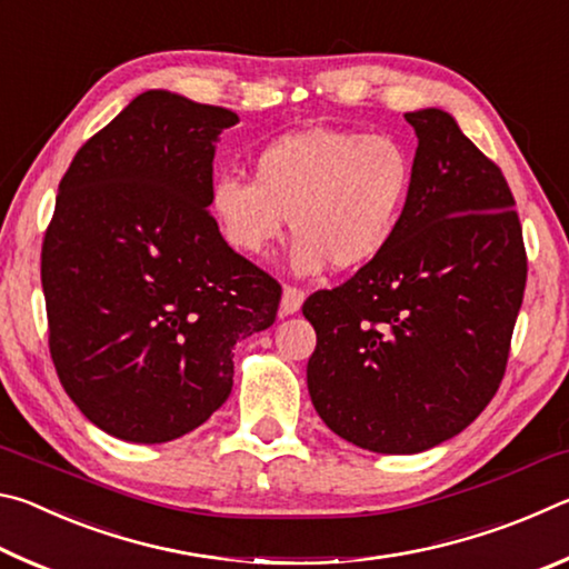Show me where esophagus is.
I'll use <instances>...</instances> for the list:
<instances>
[{
    "label": "esophagus",
    "instance_id": "34e87169",
    "mask_svg": "<svg viewBox=\"0 0 569 569\" xmlns=\"http://www.w3.org/2000/svg\"><path fill=\"white\" fill-rule=\"evenodd\" d=\"M303 298H306V293L301 291V288L286 286V288H283V296H281V313H283V316H293V313L301 311Z\"/></svg>",
    "mask_w": 569,
    "mask_h": 569
}]
</instances>
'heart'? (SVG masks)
<instances>
[{
    "label": "heart",
    "instance_id": "heart-1",
    "mask_svg": "<svg viewBox=\"0 0 569 569\" xmlns=\"http://www.w3.org/2000/svg\"><path fill=\"white\" fill-rule=\"evenodd\" d=\"M411 186L413 162L399 140L319 128L268 142L253 160V180L218 176L208 213L243 256H268L291 218L298 273H316L326 263L356 271L393 243Z\"/></svg>",
    "mask_w": 569,
    "mask_h": 569
}]
</instances>
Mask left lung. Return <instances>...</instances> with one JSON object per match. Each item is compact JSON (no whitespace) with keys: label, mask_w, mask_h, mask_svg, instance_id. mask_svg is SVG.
Returning <instances> with one entry per match:
<instances>
[{"label":"left lung","mask_w":569,"mask_h":569,"mask_svg":"<svg viewBox=\"0 0 569 569\" xmlns=\"http://www.w3.org/2000/svg\"><path fill=\"white\" fill-rule=\"evenodd\" d=\"M403 118L419 146L397 238L351 281L303 303L316 329L313 407L333 435L377 455H419L485 411L527 281L502 170L449 112Z\"/></svg>","instance_id":"left-lung-1"}]
</instances>
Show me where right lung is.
I'll use <instances>...</instances> for the list:
<instances>
[{
	"label": "right lung",
	"mask_w": 569,
	"mask_h": 569,
	"mask_svg": "<svg viewBox=\"0 0 569 569\" xmlns=\"http://www.w3.org/2000/svg\"><path fill=\"white\" fill-rule=\"evenodd\" d=\"M238 114L148 90L77 150L42 246L52 361L77 409L134 445L198 429L233 389V349L281 286L208 213Z\"/></svg>",
	"instance_id": "right-lung-1"
}]
</instances>
